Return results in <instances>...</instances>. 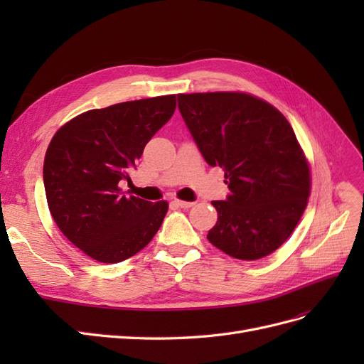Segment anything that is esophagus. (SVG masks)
I'll return each instance as SVG.
<instances>
[{"label":"esophagus","mask_w":364,"mask_h":364,"mask_svg":"<svg viewBox=\"0 0 364 364\" xmlns=\"http://www.w3.org/2000/svg\"><path fill=\"white\" fill-rule=\"evenodd\" d=\"M173 203H174L176 206H179V208H183V209H188V208H191V206L194 205V202H185V200H179V199H176V200H173Z\"/></svg>","instance_id":"34e87169"}]
</instances>
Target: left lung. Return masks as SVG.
<instances>
[{
	"mask_svg": "<svg viewBox=\"0 0 364 364\" xmlns=\"http://www.w3.org/2000/svg\"><path fill=\"white\" fill-rule=\"evenodd\" d=\"M178 107L202 156L225 170L226 200L208 240L245 261L270 255L299 222L310 167L285 117L245 92L179 94Z\"/></svg>",
	"mask_w": 364,
	"mask_h": 364,
	"instance_id": "obj_1",
	"label": "left lung"
}]
</instances>
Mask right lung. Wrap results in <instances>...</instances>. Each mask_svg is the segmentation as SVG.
Listing matches in <instances>:
<instances>
[{
    "instance_id": "obj_1",
    "label": "right lung",
    "mask_w": 364,
    "mask_h": 364,
    "mask_svg": "<svg viewBox=\"0 0 364 364\" xmlns=\"http://www.w3.org/2000/svg\"><path fill=\"white\" fill-rule=\"evenodd\" d=\"M176 109V95L124 102L73 118L53 136L43 161V186L54 222L95 261L115 264L144 249L168 203L119 190L151 136Z\"/></svg>"
}]
</instances>
